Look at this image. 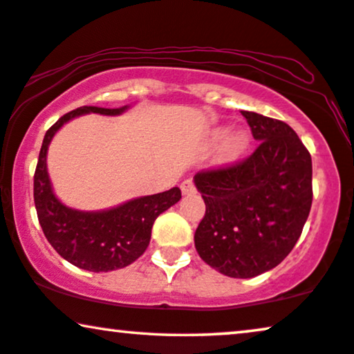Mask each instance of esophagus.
<instances>
[{
	"mask_svg": "<svg viewBox=\"0 0 354 354\" xmlns=\"http://www.w3.org/2000/svg\"><path fill=\"white\" fill-rule=\"evenodd\" d=\"M181 191H183V194H185V196L194 194L196 186H194V183H192V180H189V178H187V180L183 181L181 183Z\"/></svg>",
	"mask_w": 354,
	"mask_h": 354,
	"instance_id": "esophagus-1",
	"label": "esophagus"
}]
</instances>
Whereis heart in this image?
Listing matches in <instances>:
<instances>
[{
  "instance_id": "b5f03b06",
  "label": "heart",
  "mask_w": 354,
  "mask_h": 354,
  "mask_svg": "<svg viewBox=\"0 0 354 354\" xmlns=\"http://www.w3.org/2000/svg\"><path fill=\"white\" fill-rule=\"evenodd\" d=\"M221 142L218 147V158L221 163H233L246 152L251 142L249 131L244 128L232 129L228 126H221L210 133V142L216 145Z\"/></svg>"
}]
</instances>
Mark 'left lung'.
Wrapping results in <instances>:
<instances>
[{"instance_id":"obj_1","label":"left lung","mask_w":354,"mask_h":354,"mask_svg":"<svg viewBox=\"0 0 354 354\" xmlns=\"http://www.w3.org/2000/svg\"><path fill=\"white\" fill-rule=\"evenodd\" d=\"M241 113L259 145L241 163L194 176L205 202L194 244L215 270L252 279L279 266L299 239L313 204V160L286 122Z\"/></svg>"}]
</instances>
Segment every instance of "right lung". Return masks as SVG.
<instances>
[{
	"mask_svg": "<svg viewBox=\"0 0 354 354\" xmlns=\"http://www.w3.org/2000/svg\"><path fill=\"white\" fill-rule=\"evenodd\" d=\"M121 108L81 106L61 116L46 131L34 176L37 215L46 239L56 252L73 266L88 272H110L128 267L147 249L153 221L181 199L180 187L153 196L136 197L105 210H77L64 205L51 186L46 153L55 134L66 122L82 115L118 116Z\"/></svg>",
	"mask_w": 354,
	"mask_h": 354,
	"instance_id": "right-lung-1",
	"label": "right lung"
}]
</instances>
